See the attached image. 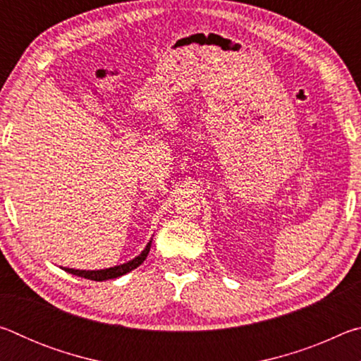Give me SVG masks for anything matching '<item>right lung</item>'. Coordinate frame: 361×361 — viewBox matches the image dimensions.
I'll return each instance as SVG.
<instances>
[{
  "mask_svg": "<svg viewBox=\"0 0 361 361\" xmlns=\"http://www.w3.org/2000/svg\"><path fill=\"white\" fill-rule=\"evenodd\" d=\"M151 242H152V239L148 243H146V247L142 250V253L135 256L133 259L124 262V264L106 267V269H99V271H84V269H71V267H62V269L68 274H73V276L84 277V279H89V280H95V282H103V280L118 279L121 276H126L127 272L133 271V269H137L140 264H142V262L146 259V256H148V253H149Z\"/></svg>",
  "mask_w": 361,
  "mask_h": 361,
  "instance_id": "right-lung-1",
  "label": "right lung"
}]
</instances>
